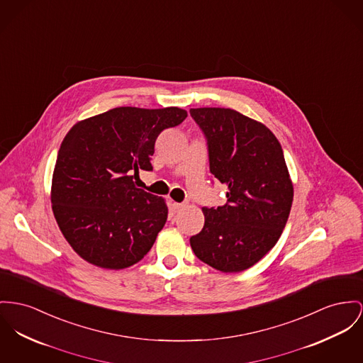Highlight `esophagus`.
I'll return each mask as SVG.
<instances>
[{
  "label": "esophagus",
  "instance_id": "1",
  "mask_svg": "<svg viewBox=\"0 0 363 363\" xmlns=\"http://www.w3.org/2000/svg\"><path fill=\"white\" fill-rule=\"evenodd\" d=\"M184 206H186V205H184V203H180V202H173V205H172V208H173V212H174V213L180 212Z\"/></svg>",
  "mask_w": 363,
  "mask_h": 363
}]
</instances>
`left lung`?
<instances>
[{"instance_id":"obj_1","label":"left lung","mask_w":363,"mask_h":363,"mask_svg":"<svg viewBox=\"0 0 363 363\" xmlns=\"http://www.w3.org/2000/svg\"><path fill=\"white\" fill-rule=\"evenodd\" d=\"M206 138L209 169L227 186V202L202 208L205 224L190 238L195 256L223 272L256 264L278 242L289 218L293 184L274 133L231 108H191Z\"/></svg>"}]
</instances>
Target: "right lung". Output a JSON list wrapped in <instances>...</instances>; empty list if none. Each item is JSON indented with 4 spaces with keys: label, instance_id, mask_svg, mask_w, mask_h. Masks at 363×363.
Wrapping results in <instances>:
<instances>
[{
    "label": "right lung",
    "instance_id": "add662e5",
    "mask_svg": "<svg viewBox=\"0 0 363 363\" xmlns=\"http://www.w3.org/2000/svg\"><path fill=\"white\" fill-rule=\"evenodd\" d=\"M179 107H117L77 122L63 139L50 201L66 241L94 266L122 269L140 262L167 223L161 196L138 189L152 170L155 140L186 120Z\"/></svg>",
    "mask_w": 363,
    "mask_h": 363
}]
</instances>
